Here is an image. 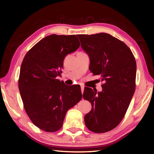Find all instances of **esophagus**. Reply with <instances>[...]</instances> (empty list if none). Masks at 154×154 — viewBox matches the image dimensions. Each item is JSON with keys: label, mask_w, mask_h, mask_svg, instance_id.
<instances>
[{"label": "esophagus", "mask_w": 154, "mask_h": 154, "mask_svg": "<svg viewBox=\"0 0 154 154\" xmlns=\"http://www.w3.org/2000/svg\"><path fill=\"white\" fill-rule=\"evenodd\" d=\"M81 93H82V94H83V92H84V86L83 85H81Z\"/></svg>", "instance_id": "34e87169"}]
</instances>
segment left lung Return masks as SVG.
I'll return each instance as SVG.
<instances>
[{"label": "left lung", "mask_w": 154, "mask_h": 154, "mask_svg": "<svg viewBox=\"0 0 154 154\" xmlns=\"http://www.w3.org/2000/svg\"><path fill=\"white\" fill-rule=\"evenodd\" d=\"M89 55V70L103 82V91L85 88L83 97L92 105L85 116L87 128L94 133L110 131L126 114L136 89V62L123 42L109 34L77 35Z\"/></svg>", "instance_id": "8db88e82"}]
</instances>
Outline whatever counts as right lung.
I'll return each mask as SVG.
<instances>
[{
    "label": "right lung",
    "instance_id": "1",
    "mask_svg": "<svg viewBox=\"0 0 154 154\" xmlns=\"http://www.w3.org/2000/svg\"><path fill=\"white\" fill-rule=\"evenodd\" d=\"M79 46L75 35L51 34L34 45L23 59L18 79L23 104L32 122L45 132L60 130L67 110L82 98L79 85H66L57 79L65 57Z\"/></svg>",
    "mask_w": 154,
    "mask_h": 154
}]
</instances>
